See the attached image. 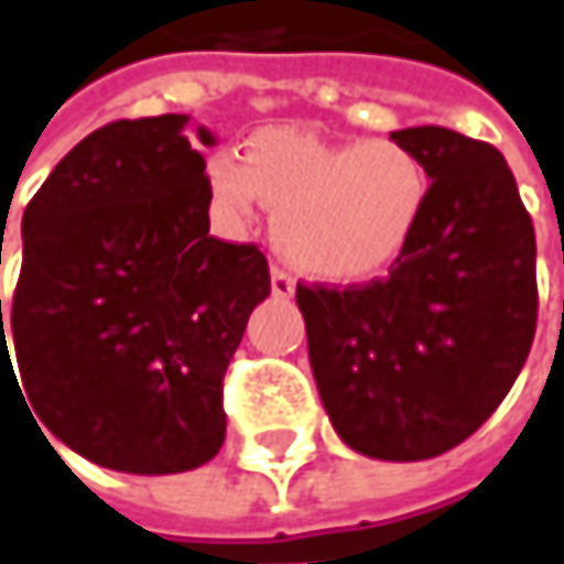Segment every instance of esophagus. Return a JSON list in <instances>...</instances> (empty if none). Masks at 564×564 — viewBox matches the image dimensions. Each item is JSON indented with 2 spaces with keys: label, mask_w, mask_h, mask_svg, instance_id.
<instances>
[{
  "label": "esophagus",
  "mask_w": 564,
  "mask_h": 564,
  "mask_svg": "<svg viewBox=\"0 0 564 564\" xmlns=\"http://www.w3.org/2000/svg\"><path fill=\"white\" fill-rule=\"evenodd\" d=\"M293 293H296L293 278H290L286 271H281V268H271V296H274V300H290Z\"/></svg>",
  "instance_id": "esophagus-1"
}]
</instances>
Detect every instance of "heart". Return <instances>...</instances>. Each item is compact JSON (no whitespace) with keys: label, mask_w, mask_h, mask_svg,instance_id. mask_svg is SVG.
I'll return each mask as SVG.
<instances>
[{"label":"heart","mask_w":564,"mask_h":564,"mask_svg":"<svg viewBox=\"0 0 564 564\" xmlns=\"http://www.w3.org/2000/svg\"><path fill=\"white\" fill-rule=\"evenodd\" d=\"M212 196L234 221L274 208L271 240L296 271L330 283L368 281L412 243L431 196L427 167L393 140L327 143L293 127H262L240 162L212 155Z\"/></svg>","instance_id":"heart-1"}]
</instances>
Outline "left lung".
Returning a JSON list of instances; mask_svg holds the SVG:
<instances>
[{
    "label": "left lung",
    "instance_id": "1",
    "mask_svg": "<svg viewBox=\"0 0 564 564\" xmlns=\"http://www.w3.org/2000/svg\"><path fill=\"white\" fill-rule=\"evenodd\" d=\"M393 143L431 196L387 281L296 286L318 397L340 440L380 462L443 456L512 390L536 327V240L506 159L449 127Z\"/></svg>",
    "mask_w": 564,
    "mask_h": 564
}]
</instances>
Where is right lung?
<instances>
[{
	"mask_svg": "<svg viewBox=\"0 0 564 564\" xmlns=\"http://www.w3.org/2000/svg\"><path fill=\"white\" fill-rule=\"evenodd\" d=\"M186 124L115 121L70 149L24 208L9 327L0 300V361L14 343L36 421L127 475L218 456L224 371L271 293L256 246L208 234L212 189ZM196 140L218 143L208 127Z\"/></svg>",
	"mask_w": 564,
	"mask_h": 564,
	"instance_id": "1",
	"label": "right lung"
}]
</instances>
